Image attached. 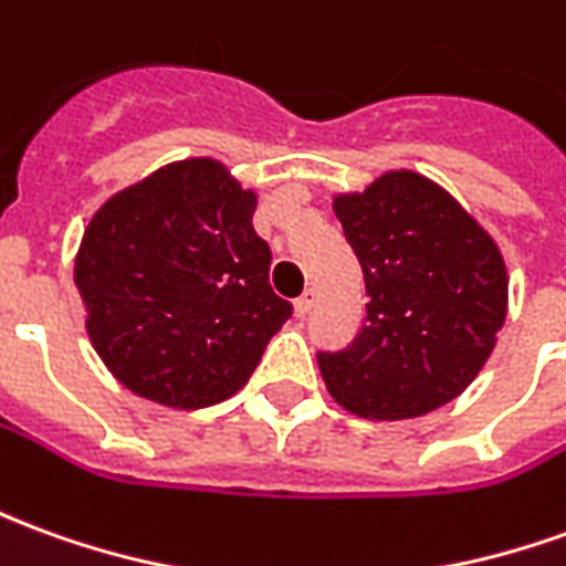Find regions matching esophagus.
<instances>
[{
  "label": "esophagus",
  "instance_id": "obj_1",
  "mask_svg": "<svg viewBox=\"0 0 566 566\" xmlns=\"http://www.w3.org/2000/svg\"><path fill=\"white\" fill-rule=\"evenodd\" d=\"M312 306H315V291H306V294L300 296V300L294 303L296 315H310Z\"/></svg>",
  "mask_w": 566,
  "mask_h": 566
}]
</instances>
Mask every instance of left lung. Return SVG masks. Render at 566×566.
Returning a JSON list of instances; mask_svg holds the SVG:
<instances>
[{
    "instance_id": "8db88e82",
    "label": "left lung",
    "mask_w": 566,
    "mask_h": 566,
    "mask_svg": "<svg viewBox=\"0 0 566 566\" xmlns=\"http://www.w3.org/2000/svg\"><path fill=\"white\" fill-rule=\"evenodd\" d=\"M365 279V322L346 349L318 352L327 392L365 420H410L478 377L505 322L500 248L441 187L382 174L334 201Z\"/></svg>"
}]
</instances>
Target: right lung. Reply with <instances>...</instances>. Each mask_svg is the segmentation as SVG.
Masks as SVG:
<instances>
[{"label":"right lung","instance_id":"obj_1","mask_svg":"<svg viewBox=\"0 0 566 566\" xmlns=\"http://www.w3.org/2000/svg\"><path fill=\"white\" fill-rule=\"evenodd\" d=\"M256 196L220 161L149 174L91 217L76 256L88 337L113 377L168 407L242 389L294 306L270 287Z\"/></svg>","mask_w":566,"mask_h":566}]
</instances>
